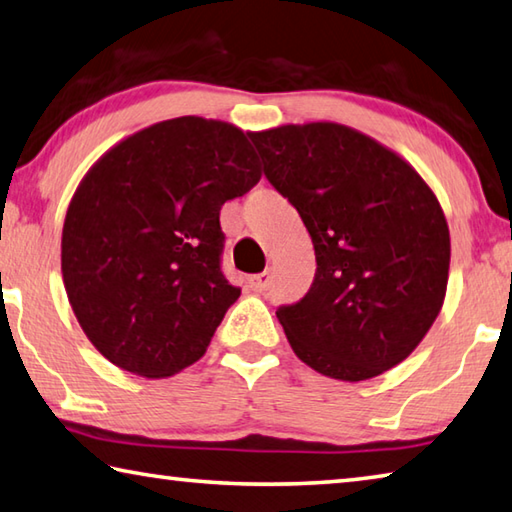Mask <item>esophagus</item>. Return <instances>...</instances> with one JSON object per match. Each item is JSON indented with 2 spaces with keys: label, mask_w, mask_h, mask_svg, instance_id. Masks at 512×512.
I'll use <instances>...</instances> for the list:
<instances>
[{
  "label": "esophagus",
  "mask_w": 512,
  "mask_h": 512,
  "mask_svg": "<svg viewBox=\"0 0 512 512\" xmlns=\"http://www.w3.org/2000/svg\"><path fill=\"white\" fill-rule=\"evenodd\" d=\"M271 284H273V273H271V271L257 273V275H253V277H250V280H248V286L253 288L255 293L268 291V288H271Z\"/></svg>",
  "instance_id": "34e87169"
}]
</instances>
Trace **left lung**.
<instances>
[{"label": "left lung", "instance_id": "8db88e82", "mask_svg": "<svg viewBox=\"0 0 512 512\" xmlns=\"http://www.w3.org/2000/svg\"><path fill=\"white\" fill-rule=\"evenodd\" d=\"M248 136L315 248L311 288L275 311L295 356L349 383L392 369L430 331L448 288L450 230L434 192L401 156L345 125Z\"/></svg>", "mask_w": 512, "mask_h": 512}]
</instances>
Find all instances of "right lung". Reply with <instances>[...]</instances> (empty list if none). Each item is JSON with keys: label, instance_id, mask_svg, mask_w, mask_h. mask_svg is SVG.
Masks as SVG:
<instances>
[{"label": "right lung", "instance_id": "1", "mask_svg": "<svg viewBox=\"0 0 512 512\" xmlns=\"http://www.w3.org/2000/svg\"><path fill=\"white\" fill-rule=\"evenodd\" d=\"M259 179L248 136L199 116L141 129L91 167L64 219L62 277L109 362L163 378L206 353L241 293L221 273L219 210Z\"/></svg>", "mask_w": 512, "mask_h": 512}]
</instances>
